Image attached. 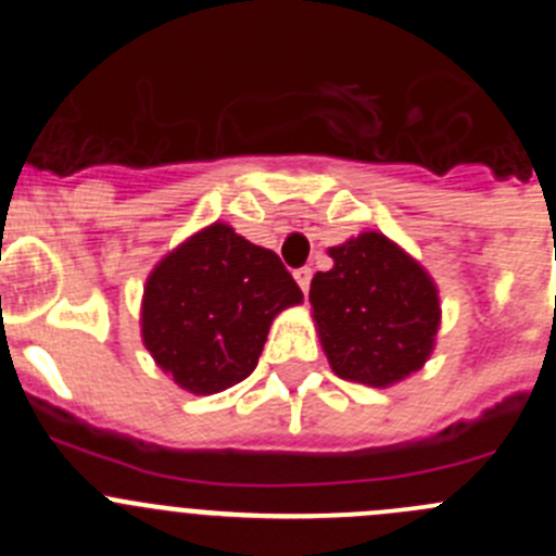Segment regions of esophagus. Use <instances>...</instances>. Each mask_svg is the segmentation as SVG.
I'll return each instance as SVG.
<instances>
[{"mask_svg":"<svg viewBox=\"0 0 556 556\" xmlns=\"http://www.w3.org/2000/svg\"><path fill=\"white\" fill-rule=\"evenodd\" d=\"M294 281H298V287H301L303 292H308V287H312V267L294 269Z\"/></svg>","mask_w":556,"mask_h":556,"instance_id":"1","label":"esophagus"}]
</instances>
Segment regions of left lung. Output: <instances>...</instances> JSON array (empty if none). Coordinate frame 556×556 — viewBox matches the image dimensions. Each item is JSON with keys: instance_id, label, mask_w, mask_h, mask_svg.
Instances as JSON below:
<instances>
[{"instance_id": "8db88e82", "label": "left lung", "mask_w": 556, "mask_h": 556, "mask_svg": "<svg viewBox=\"0 0 556 556\" xmlns=\"http://www.w3.org/2000/svg\"><path fill=\"white\" fill-rule=\"evenodd\" d=\"M328 255L333 267L314 275L308 301L331 370L378 390L420 370L443 320L429 269L378 230H362Z\"/></svg>"}]
</instances>
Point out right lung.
Masks as SVG:
<instances>
[{
  "label": "right lung",
  "mask_w": 556,
  "mask_h": 556,
  "mask_svg": "<svg viewBox=\"0 0 556 556\" xmlns=\"http://www.w3.org/2000/svg\"><path fill=\"white\" fill-rule=\"evenodd\" d=\"M298 303L281 258L217 219L147 275L141 342L180 390L214 395L255 370L273 320Z\"/></svg>",
  "instance_id": "obj_1"
}]
</instances>
